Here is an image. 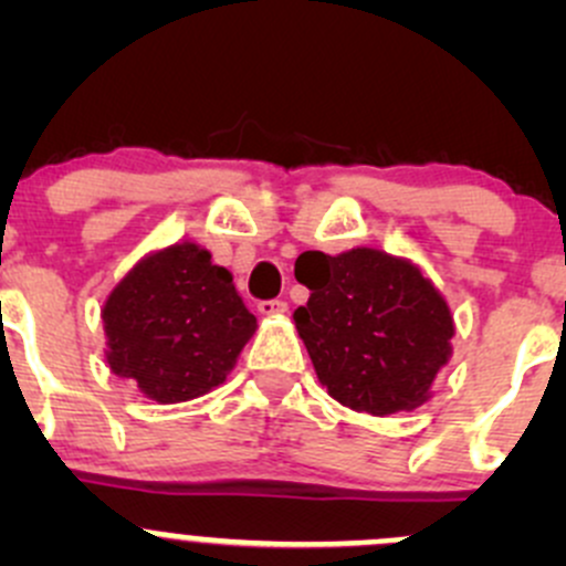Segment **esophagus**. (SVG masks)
Masks as SVG:
<instances>
[{"instance_id": "esophagus-1", "label": "esophagus", "mask_w": 566, "mask_h": 566, "mask_svg": "<svg viewBox=\"0 0 566 566\" xmlns=\"http://www.w3.org/2000/svg\"><path fill=\"white\" fill-rule=\"evenodd\" d=\"M256 312H260L262 317H279V315H284V312H287V304H284V301H279V298L260 301V304H256Z\"/></svg>"}]
</instances>
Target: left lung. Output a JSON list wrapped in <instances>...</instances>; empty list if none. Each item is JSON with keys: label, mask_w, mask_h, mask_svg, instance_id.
Here are the masks:
<instances>
[{"label": "left lung", "mask_w": 566, "mask_h": 566, "mask_svg": "<svg viewBox=\"0 0 566 566\" xmlns=\"http://www.w3.org/2000/svg\"><path fill=\"white\" fill-rule=\"evenodd\" d=\"M295 279L310 287L295 331L336 402L373 416L430 402L452 358L454 317L419 265L369 247L304 251Z\"/></svg>", "instance_id": "8db88e82"}]
</instances>
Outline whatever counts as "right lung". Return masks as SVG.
Here are the masks:
<instances>
[{
	"label": "right lung",
	"instance_id": "right-lung-1",
	"mask_svg": "<svg viewBox=\"0 0 566 566\" xmlns=\"http://www.w3.org/2000/svg\"><path fill=\"white\" fill-rule=\"evenodd\" d=\"M101 317L108 369L158 405L219 389L256 331L232 273L193 241L142 256L106 295Z\"/></svg>",
	"mask_w": 566,
	"mask_h": 566
}]
</instances>
